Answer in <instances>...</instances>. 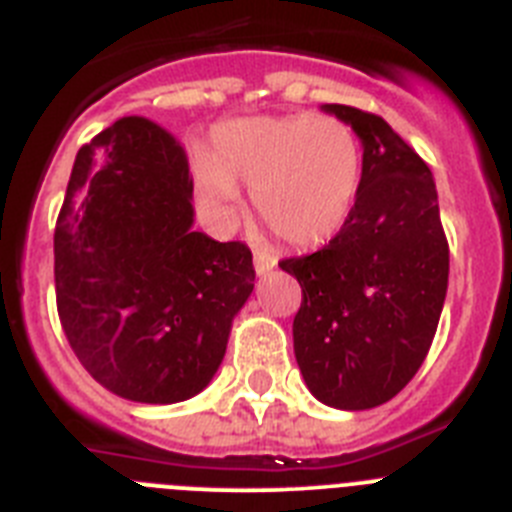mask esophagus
<instances>
[{
  "instance_id": "34e87169",
  "label": "esophagus",
  "mask_w": 512,
  "mask_h": 512,
  "mask_svg": "<svg viewBox=\"0 0 512 512\" xmlns=\"http://www.w3.org/2000/svg\"><path fill=\"white\" fill-rule=\"evenodd\" d=\"M253 266H256V274H259V277H266V274L277 266V259H274L269 251H256L253 253Z\"/></svg>"
}]
</instances>
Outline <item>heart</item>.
<instances>
[{
  "label": "heart",
  "mask_w": 512,
  "mask_h": 512,
  "mask_svg": "<svg viewBox=\"0 0 512 512\" xmlns=\"http://www.w3.org/2000/svg\"><path fill=\"white\" fill-rule=\"evenodd\" d=\"M364 174L356 133L336 117H238L217 125L207 158L194 164L197 192L230 220L238 187L279 238L295 248L333 241L348 223Z\"/></svg>",
  "instance_id": "b5f03b06"
}]
</instances>
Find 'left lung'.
I'll use <instances>...</instances> for the list:
<instances>
[{"label": "left lung", "mask_w": 512, "mask_h": 512, "mask_svg": "<svg viewBox=\"0 0 512 512\" xmlns=\"http://www.w3.org/2000/svg\"><path fill=\"white\" fill-rule=\"evenodd\" d=\"M364 148L356 205L325 248L282 261L300 282L292 336L302 379L336 410L392 400L423 364L449 287V243L423 158L377 115L323 104Z\"/></svg>", "instance_id": "left-lung-1"}]
</instances>
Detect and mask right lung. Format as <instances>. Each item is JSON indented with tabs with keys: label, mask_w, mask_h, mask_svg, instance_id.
<instances>
[{
	"label": "right lung",
	"mask_w": 512,
	"mask_h": 512,
	"mask_svg": "<svg viewBox=\"0 0 512 512\" xmlns=\"http://www.w3.org/2000/svg\"><path fill=\"white\" fill-rule=\"evenodd\" d=\"M184 148L122 117L76 153L53 235L63 333L112 395L174 405L223 364L253 256L194 230Z\"/></svg>",
	"instance_id": "obj_1"
}]
</instances>
